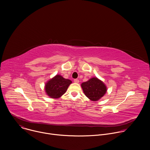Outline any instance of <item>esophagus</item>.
I'll return each mask as SVG.
<instances>
[{
	"instance_id": "esophagus-1",
	"label": "esophagus",
	"mask_w": 150,
	"mask_h": 150,
	"mask_svg": "<svg viewBox=\"0 0 150 150\" xmlns=\"http://www.w3.org/2000/svg\"><path fill=\"white\" fill-rule=\"evenodd\" d=\"M74 82H75V83H79V79H75L74 80Z\"/></svg>"
}]
</instances>
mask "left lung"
<instances>
[{
	"label": "left lung",
	"instance_id": "left-lung-1",
	"mask_svg": "<svg viewBox=\"0 0 150 150\" xmlns=\"http://www.w3.org/2000/svg\"><path fill=\"white\" fill-rule=\"evenodd\" d=\"M83 91L89 99L97 101L106 93L107 88L104 83L97 78H93L81 84Z\"/></svg>",
	"mask_w": 150,
	"mask_h": 150
}]
</instances>
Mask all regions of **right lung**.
Segmentation results:
<instances>
[{
    "mask_svg": "<svg viewBox=\"0 0 150 150\" xmlns=\"http://www.w3.org/2000/svg\"><path fill=\"white\" fill-rule=\"evenodd\" d=\"M71 83V80L57 75L46 83L45 86L46 93L51 98H59L66 93Z\"/></svg>",
    "mask_w": 150,
    "mask_h": 150,
    "instance_id": "add662e5",
    "label": "right lung"
}]
</instances>
